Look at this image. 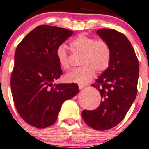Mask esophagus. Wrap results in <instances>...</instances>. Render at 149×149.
<instances>
[{"label": "esophagus", "instance_id": "1", "mask_svg": "<svg viewBox=\"0 0 149 149\" xmlns=\"http://www.w3.org/2000/svg\"><path fill=\"white\" fill-rule=\"evenodd\" d=\"M78 87H79V89H83V88H85V87H86V86H85V85H81V84H79L78 85Z\"/></svg>", "mask_w": 149, "mask_h": 149}]
</instances>
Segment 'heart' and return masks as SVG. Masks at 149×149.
Segmentation results:
<instances>
[{"mask_svg": "<svg viewBox=\"0 0 149 149\" xmlns=\"http://www.w3.org/2000/svg\"><path fill=\"white\" fill-rule=\"evenodd\" d=\"M71 48L74 52L83 54L80 68L72 70L65 76L68 83L86 84L95 74L105 71L109 66L111 50L107 42L96 40L86 34H81L71 41ZM56 56L61 68L67 70L70 68L69 53L66 46L61 44L57 47Z\"/></svg>", "mask_w": 149, "mask_h": 149, "instance_id": "b5f03b06", "label": "heart"}]
</instances>
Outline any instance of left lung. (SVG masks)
<instances>
[{
    "label": "left lung",
    "instance_id": "obj_1",
    "mask_svg": "<svg viewBox=\"0 0 149 149\" xmlns=\"http://www.w3.org/2000/svg\"><path fill=\"white\" fill-rule=\"evenodd\" d=\"M97 33L108 43L109 66L91 86L98 90L102 102L97 109L84 110L82 117L96 130L113 128L122 121L136 97L139 66L133 47L127 37L113 29H100Z\"/></svg>",
    "mask_w": 149,
    "mask_h": 149
}]
</instances>
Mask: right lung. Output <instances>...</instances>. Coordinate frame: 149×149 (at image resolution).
<instances>
[{
	"mask_svg": "<svg viewBox=\"0 0 149 149\" xmlns=\"http://www.w3.org/2000/svg\"><path fill=\"white\" fill-rule=\"evenodd\" d=\"M73 32L54 26H38L16 49L10 77L13 99L22 120L36 128L53 125L63 102L79 92L76 83L52 84L63 73L56 49Z\"/></svg>",
	"mask_w": 149,
	"mask_h": 149,
	"instance_id": "add662e5",
	"label": "right lung"
}]
</instances>
